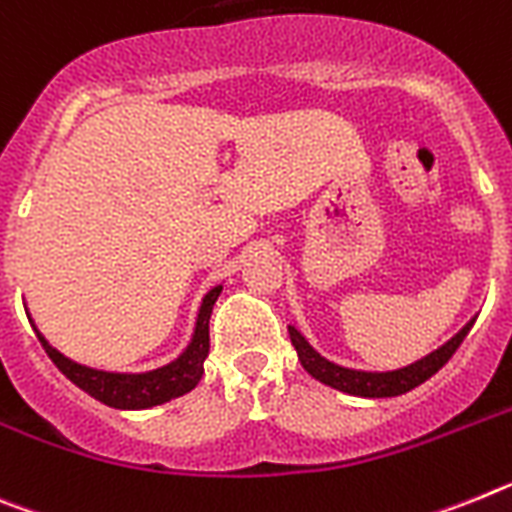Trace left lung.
Here are the masks:
<instances>
[{
    "label": "left lung",
    "mask_w": 512,
    "mask_h": 512,
    "mask_svg": "<svg viewBox=\"0 0 512 512\" xmlns=\"http://www.w3.org/2000/svg\"><path fill=\"white\" fill-rule=\"evenodd\" d=\"M471 324L474 322L466 324L459 335L453 337V340H448L446 345L435 350V353H430L428 358H422V361L412 363V366L399 368V371H389V373H368V371H353V368L335 366V363L324 361L322 355H319L317 350L311 348L309 342L299 335V330L288 327V335H291L293 348H296V353H299L301 366H304L314 379L332 386V389L353 394V397L381 399V397H399V394H407V391H412L415 386H420L422 381H428L433 373L441 371V368L451 361V355L459 350L464 337L469 335Z\"/></svg>",
    "instance_id": "1"
}]
</instances>
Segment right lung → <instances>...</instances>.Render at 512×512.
I'll list each match as a JSON object with an SVG mask.
<instances>
[{
  "label": "right lung",
  "mask_w": 512,
  "mask_h": 512,
  "mask_svg": "<svg viewBox=\"0 0 512 512\" xmlns=\"http://www.w3.org/2000/svg\"><path fill=\"white\" fill-rule=\"evenodd\" d=\"M221 286L213 288L203 299L201 314H198V327H195V337L190 342V348L177 358L170 366L157 368L151 373H105L95 371V368L79 366V363L69 361L59 350H53L43 335L38 332V340L46 348L48 358L56 363L61 373L71 384H77L79 389L87 391L97 402L108 404V407H118V410H144V407H154V404L170 402V399L180 397L185 391L193 389L203 376V361L208 355V319L216 299H219Z\"/></svg>",
  "instance_id": "1"
}]
</instances>
